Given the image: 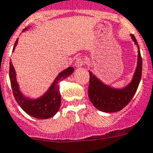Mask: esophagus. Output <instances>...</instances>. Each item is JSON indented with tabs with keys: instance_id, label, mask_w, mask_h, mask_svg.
<instances>
[{
	"instance_id": "esophagus-1",
	"label": "esophagus",
	"mask_w": 153,
	"mask_h": 153,
	"mask_svg": "<svg viewBox=\"0 0 153 153\" xmlns=\"http://www.w3.org/2000/svg\"><path fill=\"white\" fill-rule=\"evenodd\" d=\"M84 64H85L84 59L81 56H78L75 61V67L76 68H80L81 66L84 65Z\"/></svg>"
}]
</instances>
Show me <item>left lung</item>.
Listing matches in <instances>:
<instances>
[{"instance_id": "left-lung-1", "label": "left lung", "mask_w": 153, "mask_h": 153, "mask_svg": "<svg viewBox=\"0 0 153 153\" xmlns=\"http://www.w3.org/2000/svg\"><path fill=\"white\" fill-rule=\"evenodd\" d=\"M130 36L137 45L138 55L136 70L128 85L122 88H117L105 84L89 71L88 97L94 107L101 112H116L120 111L132 100L139 86L141 79L142 59L137 40L132 34Z\"/></svg>"}]
</instances>
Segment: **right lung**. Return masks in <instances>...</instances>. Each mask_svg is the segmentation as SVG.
Instances as JSON below:
<instances>
[{
	"instance_id": "1",
	"label": "right lung",
	"mask_w": 153,
	"mask_h": 153,
	"mask_svg": "<svg viewBox=\"0 0 153 153\" xmlns=\"http://www.w3.org/2000/svg\"><path fill=\"white\" fill-rule=\"evenodd\" d=\"M28 28L29 27H27L22 32L26 31ZM18 38L15 42L13 52L16 48ZM73 72V67H68L60 72L51 84L50 87L48 88V89L43 95L37 98H31L25 95L20 89V86L16 80V71L10 60L9 79L15 100L18 103L20 107L31 117L37 119H48L50 117H53L59 111L61 104L60 93L59 91V82L69 76Z\"/></svg>"
}]
</instances>
